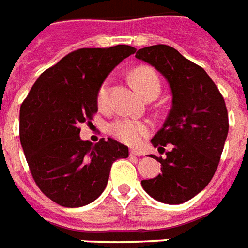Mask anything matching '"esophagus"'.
Returning <instances> with one entry per match:
<instances>
[{
    "label": "esophagus",
    "instance_id": "obj_1",
    "mask_svg": "<svg viewBox=\"0 0 248 248\" xmlns=\"http://www.w3.org/2000/svg\"><path fill=\"white\" fill-rule=\"evenodd\" d=\"M130 155L140 156V155H142V151L137 150V149H131V150H130Z\"/></svg>",
    "mask_w": 248,
    "mask_h": 248
}]
</instances>
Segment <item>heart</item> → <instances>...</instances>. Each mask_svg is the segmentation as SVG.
Wrapping results in <instances>:
<instances>
[{
	"mask_svg": "<svg viewBox=\"0 0 248 248\" xmlns=\"http://www.w3.org/2000/svg\"><path fill=\"white\" fill-rule=\"evenodd\" d=\"M130 78H131L133 85L137 87V90L145 98L153 93H159V89H161L159 78L151 67H147V66L137 67L131 71ZM108 90H110L108 81H105L99 87L97 95L98 106L101 108L108 106ZM108 131L114 138H117L126 145H138L140 140L149 134L150 126L143 121H138V119L118 118L108 126Z\"/></svg>",
	"mask_w": 248,
	"mask_h": 248,
	"instance_id": "1",
	"label": "heart"
}]
</instances>
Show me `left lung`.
<instances>
[{"label":"left lung","instance_id":"left-lung-1","mask_svg":"<svg viewBox=\"0 0 248 248\" xmlns=\"http://www.w3.org/2000/svg\"><path fill=\"white\" fill-rule=\"evenodd\" d=\"M135 57L165 77L172 93V106L151 143L166 156H151L162 174L142 181L150 197L167 204L187 202L213 179L229 133L226 103L201 66L167 45L140 49Z\"/></svg>","mask_w":248,"mask_h":248}]
</instances>
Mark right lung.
<instances>
[{"label": "right lung", "instance_id": "obj_1", "mask_svg": "<svg viewBox=\"0 0 248 248\" xmlns=\"http://www.w3.org/2000/svg\"><path fill=\"white\" fill-rule=\"evenodd\" d=\"M135 47L78 49L45 70L19 108V140L34 182L63 207L95 201L108 185L110 169L127 158V146L113 138L93 145L79 137L98 111L99 87Z\"/></svg>", "mask_w": 248, "mask_h": 248}]
</instances>
